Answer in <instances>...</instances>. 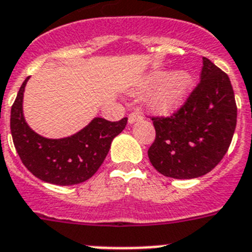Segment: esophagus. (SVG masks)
<instances>
[{"instance_id":"esophagus-1","label":"esophagus","mask_w":252,"mask_h":252,"mask_svg":"<svg viewBox=\"0 0 252 252\" xmlns=\"http://www.w3.org/2000/svg\"><path fill=\"white\" fill-rule=\"evenodd\" d=\"M141 119H142V115L138 113V111H133V113L129 114V117H128L129 124H134L135 122H139Z\"/></svg>"}]
</instances>
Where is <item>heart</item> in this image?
I'll return each mask as SVG.
<instances>
[{
    "label": "heart",
    "instance_id": "heart-1",
    "mask_svg": "<svg viewBox=\"0 0 252 252\" xmlns=\"http://www.w3.org/2000/svg\"><path fill=\"white\" fill-rule=\"evenodd\" d=\"M195 84V76L188 68L172 72L158 69L144 78L142 87L152 86L144 96V102L153 113L168 115L183 108Z\"/></svg>",
    "mask_w": 252,
    "mask_h": 252
}]
</instances>
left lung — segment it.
<instances>
[{
    "instance_id": "left-lung-1",
    "label": "left lung",
    "mask_w": 252,
    "mask_h": 252,
    "mask_svg": "<svg viewBox=\"0 0 252 252\" xmlns=\"http://www.w3.org/2000/svg\"><path fill=\"white\" fill-rule=\"evenodd\" d=\"M156 139L148 158L159 174L194 179L213 170L235 133L237 106L231 81L203 58L200 82L183 108L170 118H152Z\"/></svg>"
}]
</instances>
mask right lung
Segmentation results:
<instances>
[{
	"label": "right lung",
	"mask_w": 252,
	"mask_h": 252,
	"mask_svg": "<svg viewBox=\"0 0 252 252\" xmlns=\"http://www.w3.org/2000/svg\"><path fill=\"white\" fill-rule=\"evenodd\" d=\"M30 77L21 85L11 108V134L25 167L40 180L54 185H76L95 174L110 150L111 142L126 126V118L109 122L94 118L80 132L52 139L35 133L24 118V91Z\"/></svg>",
	"instance_id": "add662e5"
}]
</instances>
